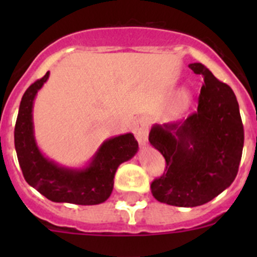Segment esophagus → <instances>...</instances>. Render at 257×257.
<instances>
[{"mask_svg":"<svg viewBox=\"0 0 257 257\" xmlns=\"http://www.w3.org/2000/svg\"><path fill=\"white\" fill-rule=\"evenodd\" d=\"M133 132L138 143L144 147L148 142V133H149V120H148L147 116H139L134 121Z\"/></svg>","mask_w":257,"mask_h":257,"instance_id":"esophagus-1","label":"esophagus"}]
</instances>
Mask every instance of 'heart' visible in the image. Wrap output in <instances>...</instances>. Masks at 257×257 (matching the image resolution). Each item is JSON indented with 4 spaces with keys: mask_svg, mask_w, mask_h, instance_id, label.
<instances>
[{
    "mask_svg": "<svg viewBox=\"0 0 257 257\" xmlns=\"http://www.w3.org/2000/svg\"><path fill=\"white\" fill-rule=\"evenodd\" d=\"M191 102H193V93L189 89H186V88H183L175 95L173 108H174L175 112H183L191 104Z\"/></svg>",
    "mask_w": 257,
    "mask_h": 257,
    "instance_id": "1",
    "label": "heart"
}]
</instances>
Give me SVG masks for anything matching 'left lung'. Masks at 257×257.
<instances>
[{
  "mask_svg": "<svg viewBox=\"0 0 257 257\" xmlns=\"http://www.w3.org/2000/svg\"><path fill=\"white\" fill-rule=\"evenodd\" d=\"M189 68L204 77L198 110L185 120L153 124L149 142L167 162V174L152 183L158 201L194 208L212 200L236 178L243 148L239 103L231 88L201 63Z\"/></svg>",
  "mask_w": 257,
  "mask_h": 257,
  "instance_id": "1",
  "label": "left lung"
}]
</instances>
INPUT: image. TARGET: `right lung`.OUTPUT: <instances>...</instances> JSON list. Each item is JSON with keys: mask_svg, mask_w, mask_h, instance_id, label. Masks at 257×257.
Returning a JSON list of instances; mask_svg holds the SVG:
<instances>
[{"mask_svg": "<svg viewBox=\"0 0 257 257\" xmlns=\"http://www.w3.org/2000/svg\"><path fill=\"white\" fill-rule=\"evenodd\" d=\"M48 78L49 72L28 87L18 109L15 148L23 177L32 188L54 203L77 205L104 203L113 191L116 169L137 154L138 142L132 133L112 137L99 145L83 167H66L49 159L38 147L33 123L36 95Z\"/></svg>", "mask_w": 257, "mask_h": 257, "instance_id": "right-lung-1", "label": "right lung"}]
</instances>
